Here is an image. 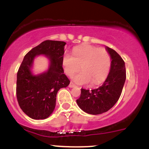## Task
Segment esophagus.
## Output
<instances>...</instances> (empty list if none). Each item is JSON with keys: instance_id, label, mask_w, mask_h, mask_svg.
Returning <instances> with one entry per match:
<instances>
[{"instance_id": "34e87169", "label": "esophagus", "mask_w": 149, "mask_h": 149, "mask_svg": "<svg viewBox=\"0 0 149 149\" xmlns=\"http://www.w3.org/2000/svg\"><path fill=\"white\" fill-rule=\"evenodd\" d=\"M68 86H69V87H70V88H73V87L76 86V85H75V84H73V83H72V82H70V84H69Z\"/></svg>"}]
</instances>
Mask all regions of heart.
<instances>
[{
    "label": "heart",
    "instance_id": "obj_1",
    "mask_svg": "<svg viewBox=\"0 0 149 149\" xmlns=\"http://www.w3.org/2000/svg\"><path fill=\"white\" fill-rule=\"evenodd\" d=\"M73 56L68 53L63 55V66L65 73L72 76L82 70L73 77V80L79 84H88L92 82L98 85L105 80L109 74L111 66V58L108 51L103 47L91 45H82L75 47Z\"/></svg>",
    "mask_w": 149,
    "mask_h": 149
}]
</instances>
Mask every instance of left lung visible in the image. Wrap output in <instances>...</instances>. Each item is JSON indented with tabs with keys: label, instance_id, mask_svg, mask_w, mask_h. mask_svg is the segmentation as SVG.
I'll use <instances>...</instances> for the list:
<instances>
[{
	"label": "left lung",
	"instance_id": "obj_1",
	"mask_svg": "<svg viewBox=\"0 0 149 149\" xmlns=\"http://www.w3.org/2000/svg\"><path fill=\"white\" fill-rule=\"evenodd\" d=\"M112 59L110 71L104 84L92 90L81 88V96L77 100L82 110L91 115L106 112L118 101L126 79L125 62L115 50L107 47Z\"/></svg>",
	"mask_w": 149,
	"mask_h": 149
}]
</instances>
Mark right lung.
Returning <instances> with one entry per match:
<instances>
[{"mask_svg": "<svg viewBox=\"0 0 149 149\" xmlns=\"http://www.w3.org/2000/svg\"><path fill=\"white\" fill-rule=\"evenodd\" d=\"M62 41L45 40L26 54L17 72L16 98L19 107L29 118L45 119L53 112L58 90L65 88L70 81L64 74L62 60L64 46ZM50 59L48 70L42 74L33 76L31 69L33 58L39 54Z\"/></svg>", "mask_w": 149, "mask_h": 149, "instance_id": "obj_1", "label": "right lung"}]
</instances>
